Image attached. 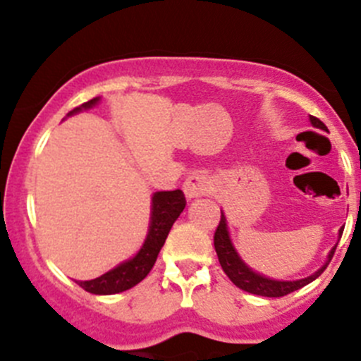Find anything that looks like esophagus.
Returning a JSON list of instances; mask_svg holds the SVG:
<instances>
[{
  "label": "esophagus",
  "mask_w": 361,
  "mask_h": 361,
  "mask_svg": "<svg viewBox=\"0 0 361 361\" xmlns=\"http://www.w3.org/2000/svg\"><path fill=\"white\" fill-rule=\"evenodd\" d=\"M211 185V178L209 174L204 173V171H197V173H192L190 176L185 180L183 183V190L185 195L188 199L194 197H201V195H206L207 190H209Z\"/></svg>",
  "instance_id": "esophagus-1"
}]
</instances>
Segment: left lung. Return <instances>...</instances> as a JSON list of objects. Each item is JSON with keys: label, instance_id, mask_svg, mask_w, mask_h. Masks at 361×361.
<instances>
[{"label": "left lung", "instance_id": "left-lung-1", "mask_svg": "<svg viewBox=\"0 0 361 361\" xmlns=\"http://www.w3.org/2000/svg\"><path fill=\"white\" fill-rule=\"evenodd\" d=\"M311 123L318 129L329 130L325 123L319 118L311 115ZM344 228H341V234ZM337 246H334L332 251L329 255V260L326 264L319 269L318 272H314L312 276L304 279H298V281H274V279L264 278V276L257 274L251 269L245 265V262L238 257L234 246H232L231 239H228V231H227V221H225V216L221 214L220 224H218L216 231H214V250H216L218 260H220L221 269H224L225 274L228 276L232 283H234L238 288L245 290V292L253 293V295H262V297H285V295L295 292V290L302 288V286L309 285L311 281H314L326 267H329L330 260H332L334 253H336Z\"/></svg>", "mask_w": 361, "mask_h": 361}]
</instances>
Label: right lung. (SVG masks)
<instances>
[{
	"mask_svg": "<svg viewBox=\"0 0 361 361\" xmlns=\"http://www.w3.org/2000/svg\"><path fill=\"white\" fill-rule=\"evenodd\" d=\"M99 101V97L87 101L82 106L75 108L71 113L80 111L82 108H90ZM185 194L181 190H169V192H157L152 199V224L150 232L147 235L143 248L140 253L129 262H123L118 267L111 269L106 274L99 276L90 281H76L82 286L85 292L94 295H113L126 292V290L133 288L137 283L143 281L148 276V272L154 267L155 260L159 257V251L166 243L167 234H169L171 227L180 216L181 211L185 209Z\"/></svg>",
	"mask_w": 361,
	"mask_h": 361,
	"instance_id": "obj_1",
	"label": "right lung"
}]
</instances>
